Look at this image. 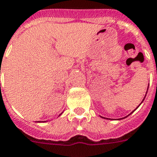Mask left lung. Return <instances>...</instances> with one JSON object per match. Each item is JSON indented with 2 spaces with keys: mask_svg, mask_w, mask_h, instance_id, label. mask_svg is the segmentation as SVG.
I'll return each instance as SVG.
<instances>
[{
  "mask_svg": "<svg viewBox=\"0 0 157 157\" xmlns=\"http://www.w3.org/2000/svg\"><path fill=\"white\" fill-rule=\"evenodd\" d=\"M147 90H148V88H147ZM146 96H147V95H146ZM145 97H146V96H145ZM145 97H144V99H145ZM144 99H143V101H144ZM139 105H138V106H139ZM138 106H137V107H138ZM137 107H136V108H137ZM134 111H135V110H134ZM133 111H132V112H133Z\"/></svg>",
  "mask_w": 157,
  "mask_h": 157,
  "instance_id": "obj_1",
  "label": "left lung"
}]
</instances>
